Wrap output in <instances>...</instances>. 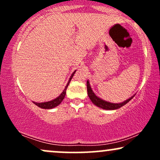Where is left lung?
<instances>
[{
    "instance_id": "1",
    "label": "left lung",
    "mask_w": 160,
    "mask_h": 160,
    "mask_svg": "<svg viewBox=\"0 0 160 160\" xmlns=\"http://www.w3.org/2000/svg\"><path fill=\"white\" fill-rule=\"evenodd\" d=\"M86 86H87V93L88 96L90 98L91 102H92L95 105H96L97 107L102 108L104 110H117L118 108H120L121 107L125 105L126 104H127L132 98L135 96V95H132V97H130L129 98H128L127 100L124 101V102H121V103H111V102H107V101H104L103 99L99 98L98 96H97L95 94L94 92L92 89L90 83H89V80H87V82H86Z\"/></svg>"
}]
</instances>
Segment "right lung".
<instances>
[{
    "label": "right lung",
    "mask_w": 160,
    "mask_h": 160,
    "mask_svg": "<svg viewBox=\"0 0 160 160\" xmlns=\"http://www.w3.org/2000/svg\"><path fill=\"white\" fill-rule=\"evenodd\" d=\"M75 72H76V71H74V72L72 73V74L71 75V77H70L69 78V80L68 82V83L66 84L65 89H64V90L62 91V92L58 95L57 98H56L55 99H53L52 101H49V102H40V103H38V102H33V103L34 104H36L38 107H39L40 108H43V109H52V108L57 107L58 105H59L60 104L62 103V102L63 101V99L65 98V96L66 95V89H67L68 86L70 82H71V79H72L73 76H74Z\"/></svg>",
    "instance_id": "obj_1"
}]
</instances>
